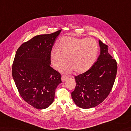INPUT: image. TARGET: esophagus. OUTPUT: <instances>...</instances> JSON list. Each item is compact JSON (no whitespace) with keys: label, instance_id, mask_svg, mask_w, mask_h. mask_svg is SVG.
Returning a JSON list of instances; mask_svg holds the SVG:
<instances>
[{"label":"esophagus","instance_id":"1","mask_svg":"<svg viewBox=\"0 0 131 131\" xmlns=\"http://www.w3.org/2000/svg\"><path fill=\"white\" fill-rule=\"evenodd\" d=\"M68 79V77H66V76H64V75L62 76L61 80H62V82H64V81H65L66 80H67Z\"/></svg>","mask_w":131,"mask_h":131}]
</instances>
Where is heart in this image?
<instances>
[{"label":"heart","mask_w":131,"mask_h":131,"mask_svg":"<svg viewBox=\"0 0 131 131\" xmlns=\"http://www.w3.org/2000/svg\"><path fill=\"white\" fill-rule=\"evenodd\" d=\"M98 45L93 38H79L65 36L61 39L59 48L51 51L50 59L53 68L59 70L64 63L61 71L68 74L73 70L81 74L92 68L97 56Z\"/></svg>","instance_id":"b5f03b06"}]
</instances>
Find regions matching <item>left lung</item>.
Segmentation results:
<instances>
[{"mask_svg": "<svg viewBox=\"0 0 131 131\" xmlns=\"http://www.w3.org/2000/svg\"><path fill=\"white\" fill-rule=\"evenodd\" d=\"M100 54L89 70L75 77L76 86L72 98L83 109L98 105L107 98L113 88L117 72V63L108 52V46L99 41Z\"/></svg>", "mask_w": 131, "mask_h": 131, "instance_id": "8db88e82", "label": "left lung"}]
</instances>
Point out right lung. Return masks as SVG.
I'll return each mask as SVG.
<instances>
[{
  "instance_id": "right-lung-1",
  "label": "right lung",
  "mask_w": 131,
  "mask_h": 131,
  "mask_svg": "<svg viewBox=\"0 0 131 131\" xmlns=\"http://www.w3.org/2000/svg\"><path fill=\"white\" fill-rule=\"evenodd\" d=\"M61 29L33 37L20 45L12 65V76L20 96L38 109L52 103L60 73L50 66V53Z\"/></svg>"
}]
</instances>
